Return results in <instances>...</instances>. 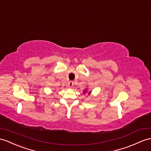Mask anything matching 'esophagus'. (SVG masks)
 I'll list each match as a JSON object with an SVG mask.
<instances>
[{
	"label": "esophagus",
	"mask_w": 151,
	"mask_h": 151,
	"mask_svg": "<svg viewBox=\"0 0 151 151\" xmlns=\"http://www.w3.org/2000/svg\"><path fill=\"white\" fill-rule=\"evenodd\" d=\"M73 81H70L68 83V86L70 88H72L73 86Z\"/></svg>",
	"instance_id": "34e87169"
}]
</instances>
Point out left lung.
I'll return each instance as SVG.
<instances>
[{
    "label": "left lung",
    "instance_id": "1",
    "mask_svg": "<svg viewBox=\"0 0 151 151\" xmlns=\"http://www.w3.org/2000/svg\"><path fill=\"white\" fill-rule=\"evenodd\" d=\"M84 92H85V91H84Z\"/></svg>",
    "mask_w": 151,
    "mask_h": 151
}]
</instances>
